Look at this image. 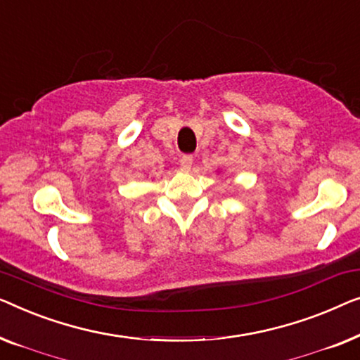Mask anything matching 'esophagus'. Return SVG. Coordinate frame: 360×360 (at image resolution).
<instances>
[{
  "label": "esophagus",
  "instance_id": "1",
  "mask_svg": "<svg viewBox=\"0 0 360 360\" xmlns=\"http://www.w3.org/2000/svg\"><path fill=\"white\" fill-rule=\"evenodd\" d=\"M192 163H194V158H192L191 155H184L179 161V166H181V171H189Z\"/></svg>",
  "mask_w": 360,
  "mask_h": 360
}]
</instances>
